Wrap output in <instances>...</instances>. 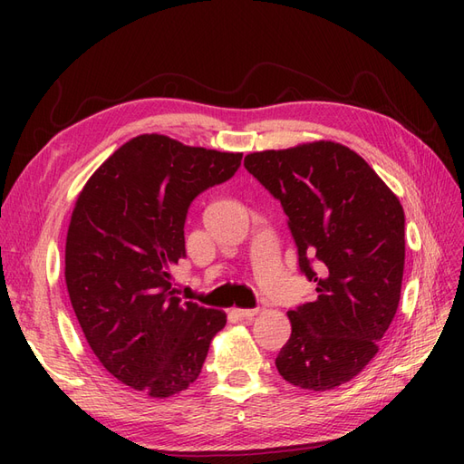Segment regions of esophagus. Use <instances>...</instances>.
I'll return each mask as SVG.
<instances>
[{
	"label": "esophagus",
	"instance_id": "34e87169",
	"mask_svg": "<svg viewBox=\"0 0 464 464\" xmlns=\"http://www.w3.org/2000/svg\"><path fill=\"white\" fill-rule=\"evenodd\" d=\"M232 312L236 317H240V319H251L254 315H257L259 310H242V307H236V310H232Z\"/></svg>",
	"mask_w": 464,
	"mask_h": 464
}]
</instances>
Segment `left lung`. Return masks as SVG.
Masks as SVG:
<instances>
[{"instance_id": "left-lung-1", "label": "left lung", "mask_w": 464, "mask_h": 464, "mask_svg": "<svg viewBox=\"0 0 464 464\" xmlns=\"http://www.w3.org/2000/svg\"><path fill=\"white\" fill-rule=\"evenodd\" d=\"M246 170L283 205L300 273L317 298L288 312L275 360L288 383L334 389L377 354L401 300L404 210L354 150L331 141L247 154Z\"/></svg>"}]
</instances>
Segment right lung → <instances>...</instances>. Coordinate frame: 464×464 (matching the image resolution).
Wrapping results in <instances>:
<instances>
[{
    "label": "right lung",
    "mask_w": 464,
    "mask_h": 464,
    "mask_svg": "<svg viewBox=\"0 0 464 464\" xmlns=\"http://www.w3.org/2000/svg\"><path fill=\"white\" fill-rule=\"evenodd\" d=\"M240 152L139 135L87 181L65 244V285L102 366L143 395L164 399L199 377L227 314L181 304L170 266L186 257L193 199L228 181Z\"/></svg>",
    "instance_id": "right-lung-1"
}]
</instances>
